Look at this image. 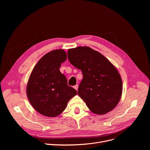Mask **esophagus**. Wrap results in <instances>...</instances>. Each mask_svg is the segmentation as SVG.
Instances as JSON below:
<instances>
[{
	"mask_svg": "<svg viewBox=\"0 0 150 150\" xmlns=\"http://www.w3.org/2000/svg\"><path fill=\"white\" fill-rule=\"evenodd\" d=\"M74 88L76 90V91H78V85H75V86L74 87Z\"/></svg>",
	"mask_w": 150,
	"mask_h": 150,
	"instance_id": "1",
	"label": "esophagus"
}]
</instances>
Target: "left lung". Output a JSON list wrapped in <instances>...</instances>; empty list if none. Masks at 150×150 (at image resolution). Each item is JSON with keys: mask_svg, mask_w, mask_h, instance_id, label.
Masks as SVG:
<instances>
[{"mask_svg": "<svg viewBox=\"0 0 150 150\" xmlns=\"http://www.w3.org/2000/svg\"><path fill=\"white\" fill-rule=\"evenodd\" d=\"M68 56L72 65L82 71L78 93L88 109L100 115L112 110L122 94V78L115 67L89 47L70 49Z\"/></svg>", "mask_w": 150, "mask_h": 150, "instance_id": "obj_1", "label": "left lung"}]
</instances>
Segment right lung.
<instances>
[{
	"label": "right lung",
	"mask_w": 150,
	"mask_h": 150,
	"mask_svg": "<svg viewBox=\"0 0 150 150\" xmlns=\"http://www.w3.org/2000/svg\"><path fill=\"white\" fill-rule=\"evenodd\" d=\"M67 59L63 50H52L39 60L31 73L27 96L33 108L42 115L57 116L65 110L69 100L77 94L59 71Z\"/></svg>",
	"instance_id": "add662e5"
}]
</instances>
